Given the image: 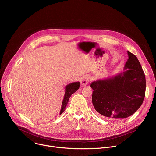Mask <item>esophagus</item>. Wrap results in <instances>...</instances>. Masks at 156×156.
Masks as SVG:
<instances>
[{
    "label": "esophagus",
    "instance_id": "esophagus-1",
    "mask_svg": "<svg viewBox=\"0 0 156 156\" xmlns=\"http://www.w3.org/2000/svg\"><path fill=\"white\" fill-rule=\"evenodd\" d=\"M89 81H90V77L87 75H85L84 76H83L80 80V84L81 86H86Z\"/></svg>",
    "mask_w": 156,
    "mask_h": 156
}]
</instances>
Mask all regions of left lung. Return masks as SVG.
<instances>
[{"instance_id":"1","label":"left lung","mask_w":156,"mask_h":156,"mask_svg":"<svg viewBox=\"0 0 156 156\" xmlns=\"http://www.w3.org/2000/svg\"><path fill=\"white\" fill-rule=\"evenodd\" d=\"M124 72L91 83L92 102L98 112L108 119L131 116L143 104L146 91L144 73L138 58L127 51Z\"/></svg>"}]
</instances>
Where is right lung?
Here are the masks:
<instances>
[{
  "instance_id": "1",
  "label": "right lung",
  "mask_w": 156,
  "mask_h": 156,
  "mask_svg": "<svg viewBox=\"0 0 156 156\" xmlns=\"http://www.w3.org/2000/svg\"><path fill=\"white\" fill-rule=\"evenodd\" d=\"M80 87V82H73L66 85L65 88V95L62 103V107L60 112V115H61L65 110V107L67 105L69 100L70 96L75 93Z\"/></svg>"
}]
</instances>
